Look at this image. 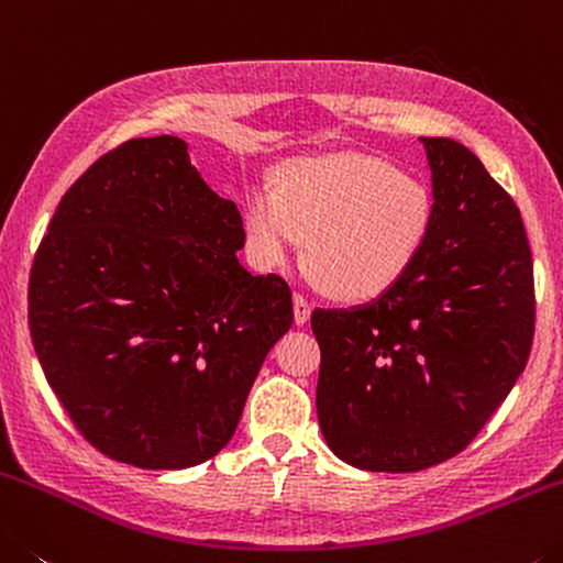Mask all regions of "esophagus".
<instances>
[{"instance_id": "obj_1", "label": "esophagus", "mask_w": 563, "mask_h": 563, "mask_svg": "<svg viewBox=\"0 0 563 563\" xmlns=\"http://www.w3.org/2000/svg\"><path fill=\"white\" fill-rule=\"evenodd\" d=\"M309 317H311V303L303 294L297 291L294 294V321H297V324H307Z\"/></svg>"}]
</instances>
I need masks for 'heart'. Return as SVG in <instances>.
I'll use <instances>...</instances> for the list:
<instances>
[{"instance_id": "heart-1", "label": "heart", "mask_w": 563, "mask_h": 563, "mask_svg": "<svg viewBox=\"0 0 563 563\" xmlns=\"http://www.w3.org/2000/svg\"><path fill=\"white\" fill-rule=\"evenodd\" d=\"M434 199L376 156L342 152L282 164L274 189L246 195V252L260 269L303 264L329 294L368 301L396 287L429 242Z\"/></svg>"}]
</instances>
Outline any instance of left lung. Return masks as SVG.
Masks as SVG:
<instances>
[{
  "label": "left lung",
  "mask_w": 563,
  "mask_h": 563,
  "mask_svg": "<svg viewBox=\"0 0 563 563\" xmlns=\"http://www.w3.org/2000/svg\"><path fill=\"white\" fill-rule=\"evenodd\" d=\"M434 224L379 299L314 309L319 427L366 472H421L472 444L529 362L533 264L514 199L474 152L421 136Z\"/></svg>",
  "instance_id": "1"
}]
</instances>
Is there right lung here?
I'll use <instances>...</instances> for the list:
<instances>
[{
    "label": "right lung",
    "mask_w": 563,
    "mask_h": 563,
    "mask_svg": "<svg viewBox=\"0 0 563 563\" xmlns=\"http://www.w3.org/2000/svg\"><path fill=\"white\" fill-rule=\"evenodd\" d=\"M244 224L179 136L129 140L62 197L30 276L44 376L91 446L140 468L207 462L234 437L289 284L236 260Z\"/></svg>",
    "instance_id": "add662e5"
}]
</instances>
